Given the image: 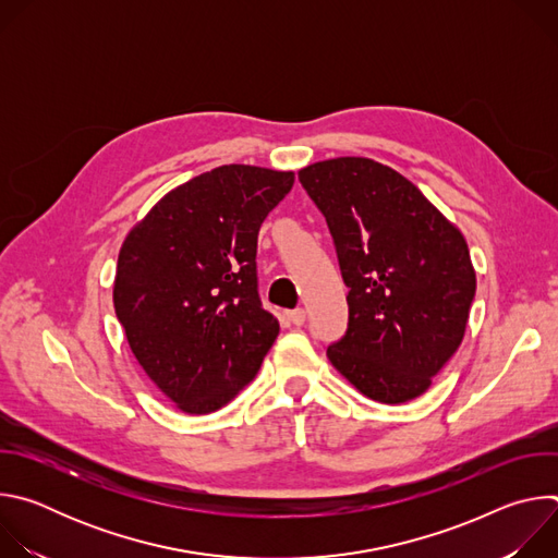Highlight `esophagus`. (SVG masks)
<instances>
[{
	"instance_id": "34e87169",
	"label": "esophagus",
	"mask_w": 558,
	"mask_h": 558,
	"mask_svg": "<svg viewBox=\"0 0 558 558\" xmlns=\"http://www.w3.org/2000/svg\"><path fill=\"white\" fill-rule=\"evenodd\" d=\"M287 317H289V323H291V325L300 327V325H304V317H306V313H304V308H293V311H289V313H287Z\"/></svg>"
}]
</instances>
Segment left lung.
<instances>
[{"instance_id":"8db88e82","label":"left lung","mask_w":558,"mask_h":558,"mask_svg":"<svg viewBox=\"0 0 558 558\" xmlns=\"http://www.w3.org/2000/svg\"><path fill=\"white\" fill-rule=\"evenodd\" d=\"M298 179L327 218L349 287V329L327 349L331 364L375 402L415 400L465 333L476 289L465 238L371 158H329Z\"/></svg>"}]
</instances>
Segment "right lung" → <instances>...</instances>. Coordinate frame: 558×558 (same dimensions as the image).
<instances>
[{
	"instance_id": "obj_1",
	"label": "right lung",
	"mask_w": 558,
	"mask_h": 558,
	"mask_svg": "<svg viewBox=\"0 0 558 558\" xmlns=\"http://www.w3.org/2000/svg\"><path fill=\"white\" fill-rule=\"evenodd\" d=\"M293 172L220 166L158 201L119 252L114 311L147 377L190 415L231 402L280 325L258 295L256 250Z\"/></svg>"
}]
</instances>
